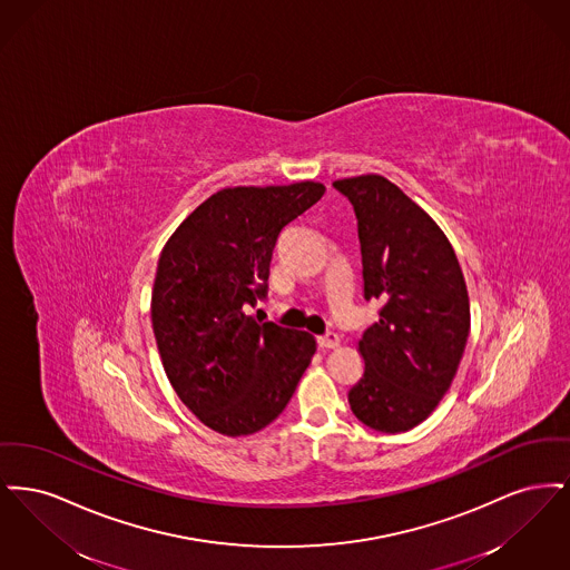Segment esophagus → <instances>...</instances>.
Segmentation results:
<instances>
[{"instance_id":"esophagus-1","label":"esophagus","mask_w":570,"mask_h":570,"mask_svg":"<svg viewBox=\"0 0 570 570\" xmlns=\"http://www.w3.org/2000/svg\"><path fill=\"white\" fill-rule=\"evenodd\" d=\"M316 342H318L321 348H337L340 346V335L333 333V331H326L325 335L316 337Z\"/></svg>"}]
</instances>
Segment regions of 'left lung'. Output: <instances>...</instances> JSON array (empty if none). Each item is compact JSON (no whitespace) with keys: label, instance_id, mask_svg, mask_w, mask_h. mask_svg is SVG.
<instances>
[{"label":"left lung","instance_id":"1","mask_svg":"<svg viewBox=\"0 0 570 570\" xmlns=\"http://www.w3.org/2000/svg\"><path fill=\"white\" fill-rule=\"evenodd\" d=\"M354 207L363 297L382 303L358 353L365 372L348 391L354 416L382 434L423 423L458 374L470 301L453 245L414 200L380 175L333 181Z\"/></svg>","mask_w":570,"mask_h":570}]
</instances>
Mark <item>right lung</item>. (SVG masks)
<instances>
[{
    "instance_id": "add662e5",
    "label": "right lung",
    "mask_w": 570,
    "mask_h": 570,
    "mask_svg": "<svg viewBox=\"0 0 570 570\" xmlns=\"http://www.w3.org/2000/svg\"><path fill=\"white\" fill-rule=\"evenodd\" d=\"M323 194L316 181L224 188L164 245L151 293L164 372L217 434H256L273 423L316 353L309 333L261 325L247 307L267 295L279 233Z\"/></svg>"
}]
</instances>
